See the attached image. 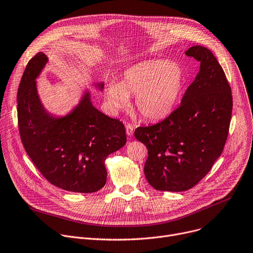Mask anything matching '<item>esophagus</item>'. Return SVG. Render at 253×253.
Instances as JSON below:
<instances>
[{"label":"esophagus","mask_w":253,"mask_h":253,"mask_svg":"<svg viewBox=\"0 0 253 253\" xmlns=\"http://www.w3.org/2000/svg\"><path fill=\"white\" fill-rule=\"evenodd\" d=\"M126 134H127V135H131V134L133 133V126H132V125L127 124V125L126 126Z\"/></svg>","instance_id":"1"}]
</instances>
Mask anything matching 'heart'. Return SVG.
I'll return each instance as SVG.
<instances>
[{
  "mask_svg": "<svg viewBox=\"0 0 253 253\" xmlns=\"http://www.w3.org/2000/svg\"><path fill=\"white\" fill-rule=\"evenodd\" d=\"M185 84L183 69L168 60H150L125 71L118 83L105 87L108 105L118 110L135 96L134 107L147 121L163 120L177 105Z\"/></svg>",
  "mask_w": 253,
  "mask_h": 253,
  "instance_id": "obj_1",
  "label": "heart"
}]
</instances>
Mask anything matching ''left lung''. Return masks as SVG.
<instances>
[{
	"label": "left lung",
	"instance_id": "8db88e82",
	"mask_svg": "<svg viewBox=\"0 0 253 253\" xmlns=\"http://www.w3.org/2000/svg\"><path fill=\"white\" fill-rule=\"evenodd\" d=\"M185 54L201 67L180 105L162 122L134 130L148 149L146 178L157 190L197 185L221 156L229 132L232 92L221 65L204 46H191Z\"/></svg>",
	"mask_w": 253,
	"mask_h": 253
}]
</instances>
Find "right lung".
I'll use <instances>...</instances> for the list:
<instances>
[{
    "mask_svg": "<svg viewBox=\"0 0 253 253\" xmlns=\"http://www.w3.org/2000/svg\"><path fill=\"white\" fill-rule=\"evenodd\" d=\"M43 52L28 62L17 93L18 127L33 164L51 184L91 193L106 183L104 160L126 143L125 126L96 109L86 92L70 114L53 118L43 108L35 79L47 63ZM100 89L103 84H99Z\"/></svg>",
    "mask_w": 253,
    "mask_h": 253,
    "instance_id": "right-lung-1",
    "label": "right lung"
}]
</instances>
